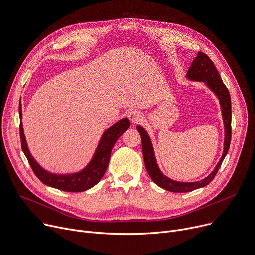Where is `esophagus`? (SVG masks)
Masks as SVG:
<instances>
[{
	"mask_svg": "<svg viewBox=\"0 0 255 255\" xmlns=\"http://www.w3.org/2000/svg\"><path fill=\"white\" fill-rule=\"evenodd\" d=\"M128 117L130 119V121L133 123V124H136L138 122L142 121L143 119V115L141 112L139 111H131L129 114H128Z\"/></svg>",
	"mask_w": 255,
	"mask_h": 255,
	"instance_id": "obj_1",
	"label": "esophagus"
}]
</instances>
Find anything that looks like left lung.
<instances>
[{
  "instance_id": "obj_1",
  "label": "left lung",
  "mask_w": 255,
  "mask_h": 255,
  "mask_svg": "<svg viewBox=\"0 0 255 255\" xmlns=\"http://www.w3.org/2000/svg\"><path fill=\"white\" fill-rule=\"evenodd\" d=\"M186 78L191 81L203 82L205 86L210 88L211 91L219 100L225 127L224 150L216 168L207 177L203 178L200 181L195 182L176 181L164 175V173L160 171L156 163L153 145L148 133L141 125H137L136 128L141 136L144 164L149 177L157 186L171 192H189L198 188H202L210 184L217 175L219 169L221 168L223 160L228 153L231 142V118H232V114H231V98L229 90L223 83V80L221 79V76L216 69L213 61L205 54L198 52L197 56L195 57L191 66L188 69Z\"/></svg>"
}]
</instances>
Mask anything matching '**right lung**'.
Segmentation results:
<instances>
[{
  "mask_svg": "<svg viewBox=\"0 0 255 255\" xmlns=\"http://www.w3.org/2000/svg\"><path fill=\"white\" fill-rule=\"evenodd\" d=\"M19 116L22 150L24 152L32 171L44 185L66 192L86 191L101 181L109 166L111 152L116 141L130 127V121L128 118H122L118 122H116L103 133L94 155L82 170L75 173L57 174L42 168L31 154L22 125L21 103L19 105Z\"/></svg>",
  "mask_w": 255,
  "mask_h": 255,
  "instance_id": "obj_1",
  "label": "right lung"
}]
</instances>
